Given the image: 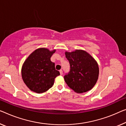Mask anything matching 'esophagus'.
Listing matches in <instances>:
<instances>
[{"label": "esophagus", "mask_w": 126, "mask_h": 126, "mask_svg": "<svg viewBox=\"0 0 126 126\" xmlns=\"http://www.w3.org/2000/svg\"><path fill=\"white\" fill-rule=\"evenodd\" d=\"M59 72H60V74H61V75H63V71L62 70V69H61V70L59 71Z\"/></svg>", "instance_id": "34e87169"}]
</instances>
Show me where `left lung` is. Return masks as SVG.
<instances>
[{
	"label": "left lung",
	"mask_w": 126,
	"mask_h": 126,
	"mask_svg": "<svg viewBox=\"0 0 126 126\" xmlns=\"http://www.w3.org/2000/svg\"><path fill=\"white\" fill-rule=\"evenodd\" d=\"M70 71L64 79L68 87L78 93L92 89L98 80L99 68L95 59L87 52L76 50L65 52Z\"/></svg>",
	"instance_id": "8db88e82"
}]
</instances>
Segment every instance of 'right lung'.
Here are the masks:
<instances>
[{
    "label": "right lung",
    "mask_w": 126,
    "mask_h": 126,
    "mask_svg": "<svg viewBox=\"0 0 126 126\" xmlns=\"http://www.w3.org/2000/svg\"><path fill=\"white\" fill-rule=\"evenodd\" d=\"M55 50L50 51L39 48L30 55L22 65L21 76L26 85L37 93L48 91L53 85L56 77L60 73L56 70L55 63L50 60Z\"/></svg>",
    "instance_id": "1"
}]
</instances>
